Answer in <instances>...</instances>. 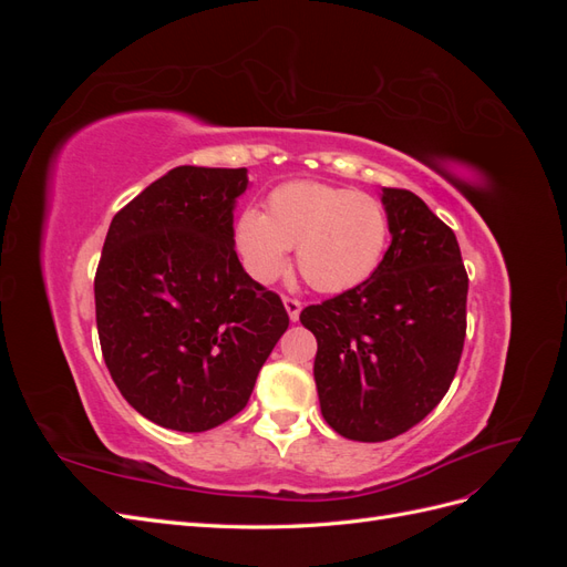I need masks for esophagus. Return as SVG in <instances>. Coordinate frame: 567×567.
I'll return each mask as SVG.
<instances>
[{
  "instance_id": "1",
  "label": "esophagus",
  "mask_w": 567,
  "mask_h": 567,
  "mask_svg": "<svg viewBox=\"0 0 567 567\" xmlns=\"http://www.w3.org/2000/svg\"><path fill=\"white\" fill-rule=\"evenodd\" d=\"M284 307H286V312H288L290 321H298L300 310H302V302L296 300V298H284Z\"/></svg>"
}]
</instances>
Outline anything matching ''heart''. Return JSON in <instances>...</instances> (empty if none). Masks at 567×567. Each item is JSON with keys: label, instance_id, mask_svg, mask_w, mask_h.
<instances>
[{"label": "heart", "instance_id": "1", "mask_svg": "<svg viewBox=\"0 0 567 567\" xmlns=\"http://www.w3.org/2000/svg\"><path fill=\"white\" fill-rule=\"evenodd\" d=\"M390 221L369 194L319 182H288L274 188L267 210H244L234 241L250 277L269 284L296 248L298 269L319 293H342L364 284L383 262Z\"/></svg>", "mask_w": 567, "mask_h": 567}]
</instances>
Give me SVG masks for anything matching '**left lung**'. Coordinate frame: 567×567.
I'll return each mask as SVG.
<instances>
[{"instance_id": "8db88e82", "label": "left lung", "mask_w": 567, "mask_h": 567, "mask_svg": "<svg viewBox=\"0 0 567 567\" xmlns=\"http://www.w3.org/2000/svg\"><path fill=\"white\" fill-rule=\"evenodd\" d=\"M390 248L371 277L300 312L317 338L321 416L357 442H383L447 394L466 338L468 274L454 231L406 188L383 186Z\"/></svg>"}]
</instances>
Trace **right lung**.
Here are the masks:
<instances>
[{
    "instance_id": "1",
    "label": "right lung",
    "mask_w": 567,
    "mask_h": 567,
    "mask_svg": "<svg viewBox=\"0 0 567 567\" xmlns=\"http://www.w3.org/2000/svg\"><path fill=\"white\" fill-rule=\"evenodd\" d=\"M248 169L179 165L120 210L94 279L111 379L153 423L203 433L241 411L288 329L234 250Z\"/></svg>"
}]
</instances>
